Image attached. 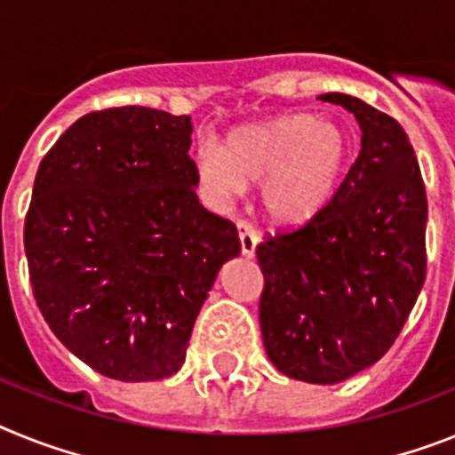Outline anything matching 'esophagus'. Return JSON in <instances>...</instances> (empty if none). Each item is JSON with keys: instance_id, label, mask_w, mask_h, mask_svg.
<instances>
[{"instance_id": "esophagus-1", "label": "esophagus", "mask_w": 455, "mask_h": 455, "mask_svg": "<svg viewBox=\"0 0 455 455\" xmlns=\"http://www.w3.org/2000/svg\"><path fill=\"white\" fill-rule=\"evenodd\" d=\"M238 238H240V250H243V257H254V254H257L259 235H257V231L251 228V224L238 220Z\"/></svg>"}]
</instances>
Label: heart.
Instances as JSON below:
<instances>
[{
  "label": "heart",
  "mask_w": 455,
  "mask_h": 455,
  "mask_svg": "<svg viewBox=\"0 0 455 455\" xmlns=\"http://www.w3.org/2000/svg\"><path fill=\"white\" fill-rule=\"evenodd\" d=\"M349 162V136L315 116H280L234 132L227 145L204 143L198 178L217 196L263 185V210L277 224L303 227L338 194Z\"/></svg>",
  "instance_id": "heart-1"
}]
</instances>
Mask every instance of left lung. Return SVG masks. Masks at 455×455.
<instances>
[{
  "instance_id": "1",
  "label": "left lung",
  "mask_w": 455,
  "mask_h": 455,
  "mask_svg": "<svg viewBox=\"0 0 455 455\" xmlns=\"http://www.w3.org/2000/svg\"><path fill=\"white\" fill-rule=\"evenodd\" d=\"M319 99L354 113L361 152L315 220L257 247L259 322L282 375L338 384L387 354L419 299L428 201L398 122L349 94Z\"/></svg>"
}]
</instances>
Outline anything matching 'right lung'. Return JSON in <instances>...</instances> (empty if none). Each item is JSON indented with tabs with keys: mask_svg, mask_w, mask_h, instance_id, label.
<instances>
[{
	"mask_svg": "<svg viewBox=\"0 0 455 455\" xmlns=\"http://www.w3.org/2000/svg\"><path fill=\"white\" fill-rule=\"evenodd\" d=\"M189 116L122 106L76 120L44 156L25 220L41 315L74 356L120 381L182 368L238 231L198 204Z\"/></svg>",
	"mask_w": 455,
	"mask_h": 455,
	"instance_id": "right-lung-1",
	"label": "right lung"
}]
</instances>
